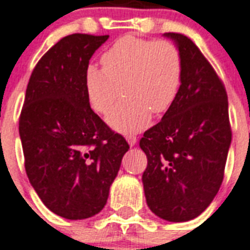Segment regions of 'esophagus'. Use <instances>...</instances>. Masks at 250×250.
I'll list each match as a JSON object with an SVG mask.
<instances>
[{"mask_svg": "<svg viewBox=\"0 0 250 250\" xmlns=\"http://www.w3.org/2000/svg\"><path fill=\"white\" fill-rule=\"evenodd\" d=\"M127 141H128V144L131 145V146H133V145L136 144L137 139L136 136H132V135H131V136H127Z\"/></svg>", "mask_w": 250, "mask_h": 250, "instance_id": "obj_1", "label": "esophagus"}]
</instances>
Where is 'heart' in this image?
I'll list each match as a JSON object with an SVG mask.
<instances>
[{"label": "heart", "instance_id": "obj_1", "mask_svg": "<svg viewBox=\"0 0 250 250\" xmlns=\"http://www.w3.org/2000/svg\"><path fill=\"white\" fill-rule=\"evenodd\" d=\"M101 63L104 68L93 64L86 68V94L93 110L105 114L122 89L125 98L107 115L117 131H140L152 113L167 111L178 96L183 58L172 41L125 36L102 54Z\"/></svg>", "mask_w": 250, "mask_h": 250}]
</instances>
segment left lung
Instances as JSON below:
<instances>
[{
	"mask_svg": "<svg viewBox=\"0 0 250 250\" xmlns=\"http://www.w3.org/2000/svg\"><path fill=\"white\" fill-rule=\"evenodd\" d=\"M183 58L182 84L174 104L140 139L148 166L143 174L149 209L168 222L198 217L225 176L231 123L225 84L197 45L168 32Z\"/></svg>",
	"mask_w": 250,
	"mask_h": 250,
	"instance_id": "1",
	"label": "left lung"
}]
</instances>
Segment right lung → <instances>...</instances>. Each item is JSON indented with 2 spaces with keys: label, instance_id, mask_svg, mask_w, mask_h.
I'll list each match as a JSON object with an SVG mask.
<instances>
[{
  "label": "right lung",
  "instance_id": "right-lung-1",
  "mask_svg": "<svg viewBox=\"0 0 250 250\" xmlns=\"http://www.w3.org/2000/svg\"><path fill=\"white\" fill-rule=\"evenodd\" d=\"M107 39L74 33L53 45L33 68L19 117L29 182L44 205L66 219L104 209L129 149L90 109L85 89L90 57Z\"/></svg>",
  "mask_w": 250,
  "mask_h": 250
}]
</instances>
